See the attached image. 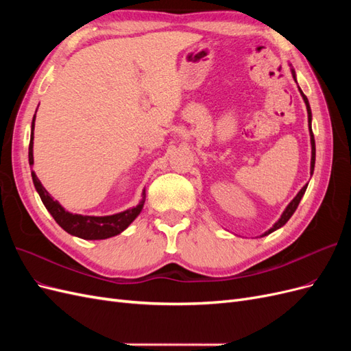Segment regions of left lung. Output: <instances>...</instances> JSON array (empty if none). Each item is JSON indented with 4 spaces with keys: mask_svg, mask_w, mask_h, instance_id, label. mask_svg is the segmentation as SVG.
<instances>
[{
    "mask_svg": "<svg viewBox=\"0 0 351 351\" xmlns=\"http://www.w3.org/2000/svg\"><path fill=\"white\" fill-rule=\"evenodd\" d=\"M291 73H293V77L295 79V73H294V70H291ZM300 93H302V97H303V101H304V104H306V108H307V120H309V132H311V143H312V161H311V174H313V169H315V137H313V132H312V125H311V121H312V111H311V107H309V101H307V98H306V95L300 90ZM306 189H307V184L300 190L299 193H297V196L290 202V205L285 208V210L282 212V215H281V218L275 222L274 224V227L271 228V230H268L267 232H265L263 236H268V234H271L272 231H275V230H278L280 227H282L287 221H289L290 218H291V215L294 214V210L297 209V206H299V204H300V200H302V197H303V195H304V192H306Z\"/></svg>",
    "mask_w": 351,
    "mask_h": 351,
    "instance_id": "left-lung-1",
    "label": "left lung"
}]
</instances>
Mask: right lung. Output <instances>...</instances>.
Wrapping results in <instances>:
<instances>
[{
	"mask_svg": "<svg viewBox=\"0 0 351 351\" xmlns=\"http://www.w3.org/2000/svg\"><path fill=\"white\" fill-rule=\"evenodd\" d=\"M34 129H35V117L32 121V133H30V143H29V164H34ZM32 180L38 190V193L44 202L45 208L49 210V214L57 221V224L67 231L69 234L76 236L84 240H104L112 236L120 234L129 227L134 218L141 214L143 208L146 195L143 192L141 204L136 208L127 209L124 212L108 217H89V215H79V214H70L64 208H62L57 200L52 199L45 187L40 184L36 174L32 171Z\"/></svg>",
	"mask_w": 351,
	"mask_h": 351,
	"instance_id": "obj_1",
	"label": "right lung"
}]
</instances>
